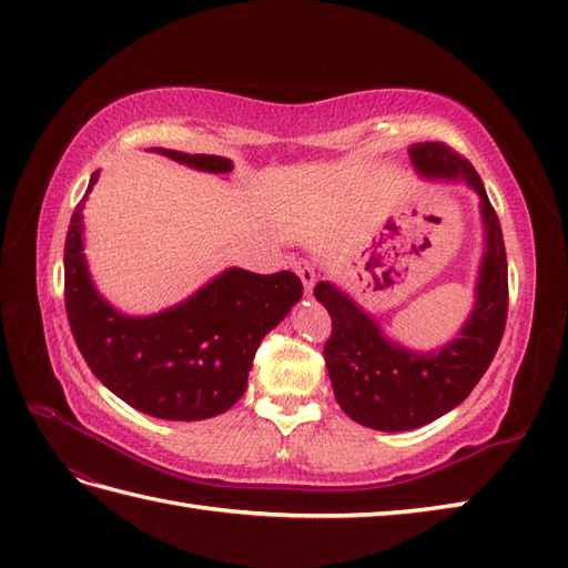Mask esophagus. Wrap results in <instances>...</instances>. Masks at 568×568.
<instances>
[{"label":"esophagus","instance_id":"esophagus-1","mask_svg":"<svg viewBox=\"0 0 568 568\" xmlns=\"http://www.w3.org/2000/svg\"><path fill=\"white\" fill-rule=\"evenodd\" d=\"M294 270H296V274L301 276V282H304L306 292H311L313 284H316V272H313V264H311L308 260H298V262L294 264Z\"/></svg>","mask_w":568,"mask_h":568}]
</instances>
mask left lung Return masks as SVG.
<instances>
[{"label":"left lung","mask_w":568,"mask_h":568,"mask_svg":"<svg viewBox=\"0 0 568 568\" xmlns=\"http://www.w3.org/2000/svg\"><path fill=\"white\" fill-rule=\"evenodd\" d=\"M408 155L423 178L464 180L474 189L481 199L486 250L471 316L459 337L433 352L396 345L335 284L318 282L313 288L333 321L323 357L339 408L355 423L384 433L413 430L457 408L486 374L508 318L506 245L478 172L445 143H418Z\"/></svg>","instance_id":"left-lung-1"}]
</instances>
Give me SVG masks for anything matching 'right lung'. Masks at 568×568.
Segmentation results:
<instances>
[{"instance_id": "1", "label": "right lung", "mask_w": 568, "mask_h": 568, "mask_svg": "<svg viewBox=\"0 0 568 568\" xmlns=\"http://www.w3.org/2000/svg\"><path fill=\"white\" fill-rule=\"evenodd\" d=\"M194 170L225 174L221 155H189L150 148ZM99 180L92 174L87 194ZM65 237V308L74 343L94 376L135 410L162 420H204L229 410L245 394L252 359L304 286L294 272L255 274L231 267L194 296L155 316L133 318L97 294L84 262L82 209Z\"/></svg>"}]
</instances>
